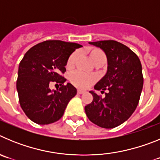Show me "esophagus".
Returning a JSON list of instances; mask_svg holds the SVG:
<instances>
[{
    "label": "esophagus",
    "mask_w": 160,
    "mask_h": 160,
    "mask_svg": "<svg viewBox=\"0 0 160 160\" xmlns=\"http://www.w3.org/2000/svg\"><path fill=\"white\" fill-rule=\"evenodd\" d=\"M84 93H86V90H80V89H78V94H84Z\"/></svg>",
    "instance_id": "esophagus-1"
}]
</instances>
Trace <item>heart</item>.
Here are the masks:
<instances>
[{"mask_svg": "<svg viewBox=\"0 0 160 160\" xmlns=\"http://www.w3.org/2000/svg\"><path fill=\"white\" fill-rule=\"evenodd\" d=\"M102 54H103V53L99 50H94L90 53V57L93 60L95 57ZM77 55L78 52H74V53L70 55L67 62V66L69 67L73 66ZM70 82L73 85H75L76 87H81V88H86L95 80V76L93 75V74H90V73H85L82 70H75V71L71 73L70 76Z\"/></svg>", "mask_w": 160, "mask_h": 160, "instance_id": "b5f03b06", "label": "heart"}]
</instances>
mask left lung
Segmentation results:
<instances>
[{
	"label": "left lung",
	"instance_id": "obj_1",
	"mask_svg": "<svg viewBox=\"0 0 160 160\" xmlns=\"http://www.w3.org/2000/svg\"><path fill=\"white\" fill-rule=\"evenodd\" d=\"M100 48L107 58V73L96 83L97 90H107L105 97L94 91L92 102L85 107L89 119L102 128H114L131 116L138 106L143 86L140 60L131 49L116 41L89 42Z\"/></svg>",
	"mask_w": 160,
	"mask_h": 160
}]
</instances>
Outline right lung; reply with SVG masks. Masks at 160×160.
Wrapping results in <instances>:
<instances>
[{
  "label": "right lung",
  "instance_id": "1",
  "mask_svg": "<svg viewBox=\"0 0 160 160\" xmlns=\"http://www.w3.org/2000/svg\"><path fill=\"white\" fill-rule=\"evenodd\" d=\"M81 47L73 42L46 41L24 55L18 68L17 90L21 107L32 122L46 125L62 117L77 89L70 83L63 85L66 79L62 73L71 53ZM53 81L62 86L59 90H50Z\"/></svg>",
  "mask_w": 160,
  "mask_h": 160
}]
</instances>
